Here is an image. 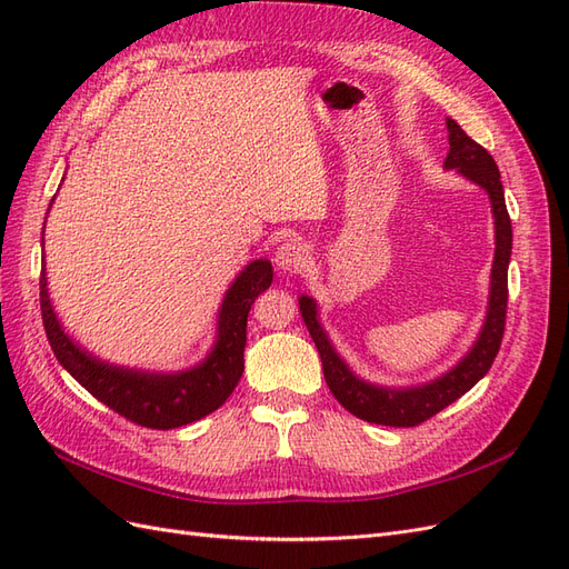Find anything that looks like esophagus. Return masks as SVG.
<instances>
[{"mask_svg":"<svg viewBox=\"0 0 569 569\" xmlns=\"http://www.w3.org/2000/svg\"><path fill=\"white\" fill-rule=\"evenodd\" d=\"M308 256H311L308 244L299 242V239H289L274 251V266L284 272H299L308 263Z\"/></svg>","mask_w":569,"mask_h":569,"instance_id":"obj_1","label":"esophagus"}]
</instances>
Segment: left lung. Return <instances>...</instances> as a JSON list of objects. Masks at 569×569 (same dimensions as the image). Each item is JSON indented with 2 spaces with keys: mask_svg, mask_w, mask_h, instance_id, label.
<instances>
[{
  "mask_svg": "<svg viewBox=\"0 0 569 569\" xmlns=\"http://www.w3.org/2000/svg\"><path fill=\"white\" fill-rule=\"evenodd\" d=\"M446 128H449V157L443 161V168H456L481 189H487L491 199V213H493V228H496V253L491 266V291H489V308L487 320L481 325V332L472 349L468 351L456 368L437 380L420 385V387H406V389H391V387H377L366 380H360L351 372V368L343 363L339 353L335 351L332 341L327 339V332L318 320V306L311 297H299V311L301 318L311 332L316 349L322 360L325 382L335 393V399L353 412L356 418L387 425V427H416L446 406L458 401L462 393H468L481 377H485L493 363V358L501 349V339L506 330V308H508V263L512 251V228L510 216L506 209L503 184L498 166L491 159V153L477 144L472 137L465 134V130L456 120L446 118Z\"/></svg>",
  "mask_w": 569,
  "mask_h": 569,
  "instance_id": "1",
  "label": "left lung"
}]
</instances>
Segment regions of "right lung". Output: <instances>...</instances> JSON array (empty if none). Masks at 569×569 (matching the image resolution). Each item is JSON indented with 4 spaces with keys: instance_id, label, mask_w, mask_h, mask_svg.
<instances>
[{
    "instance_id": "right-lung-1",
    "label": "right lung",
    "mask_w": 569,
    "mask_h": 569,
    "mask_svg": "<svg viewBox=\"0 0 569 569\" xmlns=\"http://www.w3.org/2000/svg\"><path fill=\"white\" fill-rule=\"evenodd\" d=\"M270 282L272 266L266 258H258L239 272L218 311V339L211 353L192 370L168 375L111 366L107 360H99L80 349L63 332L54 308H51L44 266L40 274V308L51 351L97 401L134 425L149 429H176L218 410L234 391L239 377L244 372L247 318L253 301L270 287Z\"/></svg>"
}]
</instances>
